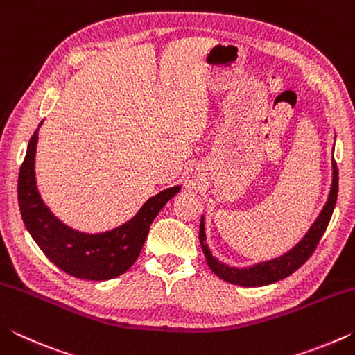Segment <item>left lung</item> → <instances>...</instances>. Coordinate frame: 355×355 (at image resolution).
<instances>
[{
    "label": "left lung",
    "instance_id": "left-lung-1",
    "mask_svg": "<svg viewBox=\"0 0 355 355\" xmlns=\"http://www.w3.org/2000/svg\"><path fill=\"white\" fill-rule=\"evenodd\" d=\"M332 169H334V177H332V188L329 192V199L324 205L321 214L318 216V219L313 222V225L310 227L300 243H297L294 248L286 252L285 255L274 258V260L264 261V263H257L250 268H232L227 266L225 263H220L219 260L211 255V252L208 249L207 244V236H205V222H203V216L200 220V230H199V239L203 254H205L207 263L211 271L220 277L222 280L228 282V284L239 285V286H263L274 284V282H279L282 279L291 275L294 271L302 266V264L309 260L313 254L318 243L322 238L324 232L329 225V220L332 218L335 203H336V194H338V169H336V163L332 156Z\"/></svg>",
    "mask_w": 355,
    "mask_h": 355
}]
</instances>
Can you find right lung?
Returning a JSON list of instances; mask_svg holds the SVG:
<instances>
[{
	"mask_svg": "<svg viewBox=\"0 0 355 355\" xmlns=\"http://www.w3.org/2000/svg\"><path fill=\"white\" fill-rule=\"evenodd\" d=\"M37 133L39 128L29 139L19 173L20 213L33 239L51 263L76 279L110 280L127 272L139 257L150 224L182 186L153 196L133 219L114 230L95 235L73 230L59 220L40 199L34 172Z\"/></svg>",
	"mask_w": 355,
	"mask_h": 355,
	"instance_id": "obj_1",
	"label": "right lung"
}]
</instances>
